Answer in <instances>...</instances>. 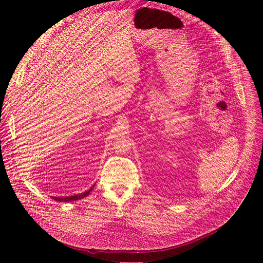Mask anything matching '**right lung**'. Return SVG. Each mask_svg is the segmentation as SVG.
Returning a JSON list of instances; mask_svg holds the SVG:
<instances>
[{
    "mask_svg": "<svg viewBox=\"0 0 263 263\" xmlns=\"http://www.w3.org/2000/svg\"><path fill=\"white\" fill-rule=\"evenodd\" d=\"M93 187H95V185H92L91 189H89L87 192L82 193V194H80V195H74V196H70V197H60V198H58V197H52V199H54L55 201H58V202L78 201V200H80V199H83V198L87 197V196L90 194V192L93 190Z\"/></svg>",
    "mask_w": 263,
    "mask_h": 263,
    "instance_id": "obj_1",
    "label": "right lung"
}]
</instances>
